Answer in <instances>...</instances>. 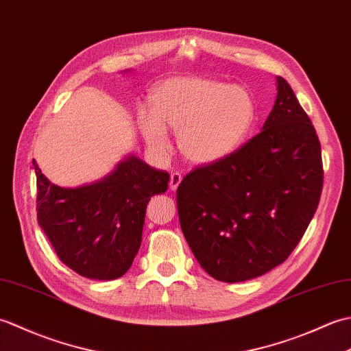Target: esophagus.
<instances>
[{"instance_id": "1", "label": "esophagus", "mask_w": 351, "mask_h": 351, "mask_svg": "<svg viewBox=\"0 0 351 351\" xmlns=\"http://www.w3.org/2000/svg\"><path fill=\"white\" fill-rule=\"evenodd\" d=\"M181 181H182L181 173H178V171H173V173L170 175V184H169L170 185V190L175 191L178 187H180Z\"/></svg>"}]
</instances>
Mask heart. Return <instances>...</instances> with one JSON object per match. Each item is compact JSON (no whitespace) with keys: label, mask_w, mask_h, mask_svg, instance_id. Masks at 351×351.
I'll return each instance as SVG.
<instances>
[{"label":"heart","mask_w":351,"mask_h":351,"mask_svg":"<svg viewBox=\"0 0 351 351\" xmlns=\"http://www.w3.org/2000/svg\"><path fill=\"white\" fill-rule=\"evenodd\" d=\"M149 102L151 111L137 110V125L158 158L170 152L171 130L185 160L217 162L240 147L255 121V102L245 88L206 78H169L154 88Z\"/></svg>","instance_id":"b5f03b06"}]
</instances>
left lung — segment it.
Here are the masks:
<instances>
[{"label": "left lung", "mask_w": 351, "mask_h": 351, "mask_svg": "<svg viewBox=\"0 0 351 351\" xmlns=\"http://www.w3.org/2000/svg\"><path fill=\"white\" fill-rule=\"evenodd\" d=\"M278 96L258 136L200 166L176 190L182 234L204 270L243 282L282 264L314 217L323 189L322 146L293 88Z\"/></svg>", "instance_id": "1"}]
</instances>
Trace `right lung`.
Instances as JSON below:
<instances>
[{
    "mask_svg": "<svg viewBox=\"0 0 351 351\" xmlns=\"http://www.w3.org/2000/svg\"><path fill=\"white\" fill-rule=\"evenodd\" d=\"M37 221L57 256L80 276L113 280L130 270L141 244L146 206L169 187V173L130 155L102 180L63 189L33 160Z\"/></svg>",
    "mask_w": 351,
    "mask_h": 351,
    "instance_id": "add662e5",
    "label": "right lung"
}]
</instances>
